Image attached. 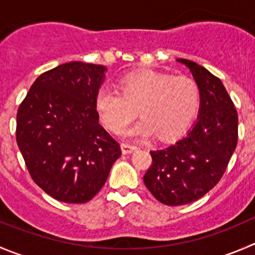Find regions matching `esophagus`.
I'll list each match as a JSON object with an SVG mask.
<instances>
[{"instance_id":"esophagus-1","label":"esophagus","mask_w":255,"mask_h":255,"mask_svg":"<svg viewBox=\"0 0 255 255\" xmlns=\"http://www.w3.org/2000/svg\"><path fill=\"white\" fill-rule=\"evenodd\" d=\"M134 150H136V146H134V145L125 144V142L121 144V151H123V154H131Z\"/></svg>"}]
</instances>
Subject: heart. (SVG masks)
I'll return each instance as SVG.
<instances>
[{"label":"heart","mask_w":255,"mask_h":255,"mask_svg":"<svg viewBox=\"0 0 255 255\" xmlns=\"http://www.w3.org/2000/svg\"><path fill=\"white\" fill-rule=\"evenodd\" d=\"M120 89L101 86L95 109L109 130L119 132L137 116L142 120L125 131V136L145 140L159 135L169 140L183 134L196 115L199 89L188 76H170L154 71L126 75Z\"/></svg>","instance_id":"heart-1"}]
</instances>
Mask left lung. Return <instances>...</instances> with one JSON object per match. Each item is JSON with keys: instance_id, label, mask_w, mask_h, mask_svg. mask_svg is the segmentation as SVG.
<instances>
[{"instance_id": "8db88e82", "label": "left lung", "mask_w": 255, "mask_h": 255, "mask_svg": "<svg viewBox=\"0 0 255 255\" xmlns=\"http://www.w3.org/2000/svg\"><path fill=\"white\" fill-rule=\"evenodd\" d=\"M193 75L200 95L198 119L185 136L150 151L144 175L150 193L165 205L193 203L222 179L238 141V114L224 85L196 62L176 60Z\"/></svg>"}]
</instances>
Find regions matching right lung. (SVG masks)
<instances>
[{"label": "right lung", "mask_w": 255, "mask_h": 255, "mask_svg": "<svg viewBox=\"0 0 255 255\" xmlns=\"http://www.w3.org/2000/svg\"><path fill=\"white\" fill-rule=\"evenodd\" d=\"M106 70L72 61L43 72L17 111L16 140L28 173L59 202L91 200L121 155L95 109Z\"/></svg>", "instance_id": "obj_1"}]
</instances>
